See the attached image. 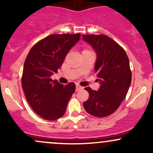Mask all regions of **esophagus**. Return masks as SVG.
<instances>
[{"label":"esophagus","mask_w":153,"mask_h":153,"mask_svg":"<svg viewBox=\"0 0 153 153\" xmlns=\"http://www.w3.org/2000/svg\"><path fill=\"white\" fill-rule=\"evenodd\" d=\"M82 88H83L80 86V85H76V91H78L81 90V89H82Z\"/></svg>","instance_id":"1"}]
</instances>
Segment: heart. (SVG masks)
<instances>
[{
    "mask_svg": "<svg viewBox=\"0 0 153 153\" xmlns=\"http://www.w3.org/2000/svg\"><path fill=\"white\" fill-rule=\"evenodd\" d=\"M84 51H85V50H84Z\"/></svg>",
    "mask_w": 153,
    "mask_h": 153,
    "instance_id": "b5f03b06",
    "label": "heart"
}]
</instances>
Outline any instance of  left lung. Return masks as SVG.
I'll return each instance as SVG.
<instances>
[{"mask_svg": "<svg viewBox=\"0 0 153 153\" xmlns=\"http://www.w3.org/2000/svg\"><path fill=\"white\" fill-rule=\"evenodd\" d=\"M97 54L95 72L99 78V91L85 88L89 99L83 103L88 114L96 117H108L117 110L127 96L131 81L129 61L125 50L104 34L82 35Z\"/></svg>", "mask_w": 153, "mask_h": 153, "instance_id": "obj_1", "label": "left lung"}]
</instances>
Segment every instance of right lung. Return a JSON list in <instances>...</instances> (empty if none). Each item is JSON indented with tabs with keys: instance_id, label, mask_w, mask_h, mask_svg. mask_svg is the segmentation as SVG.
Listing matches in <instances>:
<instances>
[{
	"instance_id": "add662e5",
	"label": "right lung",
	"mask_w": 153,
	"mask_h": 153,
	"mask_svg": "<svg viewBox=\"0 0 153 153\" xmlns=\"http://www.w3.org/2000/svg\"><path fill=\"white\" fill-rule=\"evenodd\" d=\"M80 34H52L31 47L25 59L22 85L26 99L35 113L53 121L65 113L75 84L64 85L51 75L62 66L70 50L79 41Z\"/></svg>"
}]
</instances>
